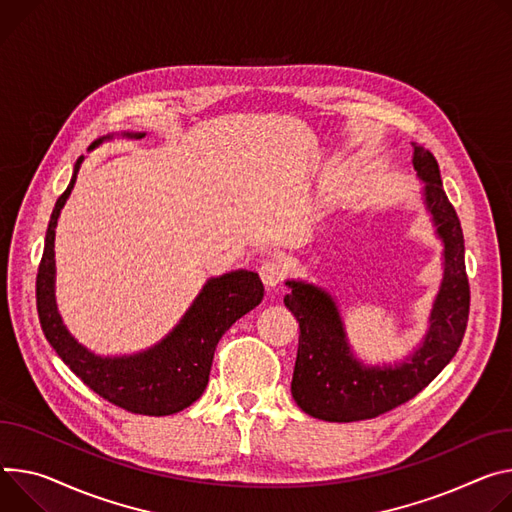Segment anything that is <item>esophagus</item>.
<instances>
[{"label":"esophagus","mask_w":512,"mask_h":512,"mask_svg":"<svg viewBox=\"0 0 512 512\" xmlns=\"http://www.w3.org/2000/svg\"><path fill=\"white\" fill-rule=\"evenodd\" d=\"M259 277H261V282L265 284V288H275V286H280L282 280L286 277V267L280 261L267 259L259 267Z\"/></svg>","instance_id":"34e87169"}]
</instances>
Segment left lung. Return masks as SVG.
Instances as JSON below:
<instances>
[{
    "mask_svg": "<svg viewBox=\"0 0 512 512\" xmlns=\"http://www.w3.org/2000/svg\"><path fill=\"white\" fill-rule=\"evenodd\" d=\"M412 165L425 181V202L445 243V275L431 329L418 351L396 367H363L353 359L333 298L312 284L286 282V308L300 324L292 396L310 416L331 423L376 418L425 390L457 353L470 316V282L463 259V232L451 206L437 159L414 147Z\"/></svg>",
    "mask_w": 512,
    "mask_h": 512,
    "instance_id": "1",
    "label": "left lung"
}]
</instances>
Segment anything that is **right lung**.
<instances>
[{"instance_id":"1","label":"right lung","mask_w":512,"mask_h":512,"mask_svg":"<svg viewBox=\"0 0 512 512\" xmlns=\"http://www.w3.org/2000/svg\"><path fill=\"white\" fill-rule=\"evenodd\" d=\"M143 138L145 134H128ZM110 138V136H104ZM104 138L89 149L98 147ZM83 157L77 159L67 190L59 196L36 273V308L42 333L73 374L108 402L149 416H165L196 402L210 376L222 335L263 300V284L253 271H230L210 280L167 339L130 357H98L81 347L63 327L55 304V228Z\"/></svg>"}]
</instances>
